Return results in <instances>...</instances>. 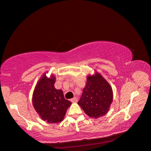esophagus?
Listing matches in <instances>:
<instances>
[{"mask_svg":"<svg viewBox=\"0 0 151 151\" xmlns=\"http://www.w3.org/2000/svg\"><path fill=\"white\" fill-rule=\"evenodd\" d=\"M71 101L72 102H76L77 101H78V99H77V98H76V97H74V98L71 99Z\"/></svg>","mask_w":151,"mask_h":151,"instance_id":"obj_1","label":"esophagus"}]
</instances>
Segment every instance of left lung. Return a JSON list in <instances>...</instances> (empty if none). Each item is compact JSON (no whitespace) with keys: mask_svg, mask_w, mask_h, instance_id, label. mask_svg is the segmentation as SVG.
<instances>
[{"mask_svg":"<svg viewBox=\"0 0 151 151\" xmlns=\"http://www.w3.org/2000/svg\"><path fill=\"white\" fill-rule=\"evenodd\" d=\"M111 86L101 74L88 75L78 104L91 118H97L109 111L113 101Z\"/></svg>","mask_w":151,"mask_h":151,"instance_id":"left-lung-1","label":"left lung"}]
</instances>
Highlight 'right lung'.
<instances>
[{
	"mask_svg": "<svg viewBox=\"0 0 151 151\" xmlns=\"http://www.w3.org/2000/svg\"><path fill=\"white\" fill-rule=\"evenodd\" d=\"M55 77L45 73L38 80L33 93L34 108L42 120L50 123L62 122L71 102L66 99L61 90L54 87Z\"/></svg>",
	"mask_w": 151,
	"mask_h": 151,
	"instance_id": "obj_1",
	"label": "right lung"
}]
</instances>
